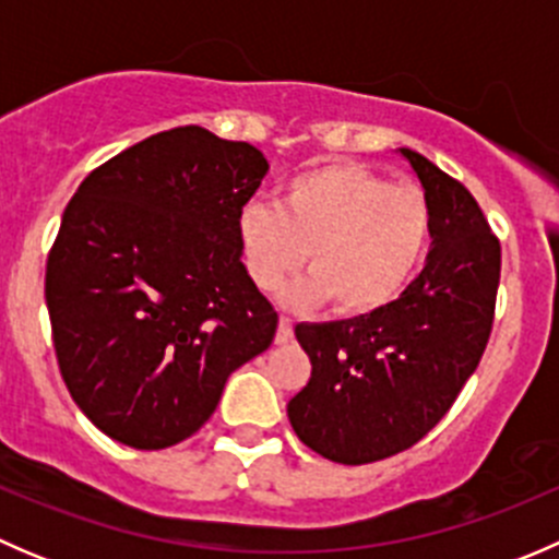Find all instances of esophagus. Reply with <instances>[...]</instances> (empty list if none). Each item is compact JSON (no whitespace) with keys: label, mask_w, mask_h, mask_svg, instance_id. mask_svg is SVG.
<instances>
[{"label":"esophagus","mask_w":559,"mask_h":559,"mask_svg":"<svg viewBox=\"0 0 559 559\" xmlns=\"http://www.w3.org/2000/svg\"><path fill=\"white\" fill-rule=\"evenodd\" d=\"M295 330H292V319L289 316H281L278 319V332H275V343H289Z\"/></svg>","instance_id":"1"}]
</instances>
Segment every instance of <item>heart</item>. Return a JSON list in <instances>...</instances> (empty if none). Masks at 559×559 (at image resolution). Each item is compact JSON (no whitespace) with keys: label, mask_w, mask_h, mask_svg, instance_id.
<instances>
[{"label":"heart","mask_w":559,"mask_h":559,"mask_svg":"<svg viewBox=\"0 0 559 559\" xmlns=\"http://www.w3.org/2000/svg\"><path fill=\"white\" fill-rule=\"evenodd\" d=\"M432 238V211L414 186L357 162H330L295 175L278 205L248 202L238 213V243L259 289H275L302 267L313 273L284 292L292 306L335 302L343 316H370L414 284Z\"/></svg>","instance_id":"b5f03b06"}]
</instances>
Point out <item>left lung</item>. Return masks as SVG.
<instances>
[{
	"mask_svg": "<svg viewBox=\"0 0 559 559\" xmlns=\"http://www.w3.org/2000/svg\"><path fill=\"white\" fill-rule=\"evenodd\" d=\"M400 154L432 211L425 270L384 311L295 326L311 379L286 414L308 449L341 465L419 443L454 405L492 332L500 240L460 180L416 151Z\"/></svg>",
	"mask_w": 559,
	"mask_h": 559,
	"instance_id": "8db88e82",
	"label": "left lung"
}]
</instances>
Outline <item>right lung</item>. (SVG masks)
<instances>
[{"label": "right lung", "instance_id": "right-lung-1", "mask_svg": "<svg viewBox=\"0 0 559 559\" xmlns=\"http://www.w3.org/2000/svg\"><path fill=\"white\" fill-rule=\"evenodd\" d=\"M267 173L202 127L145 138L86 175L45 267L61 379L112 441L194 436L278 313L240 262L238 213Z\"/></svg>", "mask_w": 559, "mask_h": 559}]
</instances>
